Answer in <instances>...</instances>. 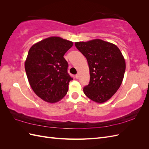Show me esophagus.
Returning a JSON list of instances; mask_svg holds the SVG:
<instances>
[{
	"label": "esophagus",
	"instance_id": "esophagus-1",
	"mask_svg": "<svg viewBox=\"0 0 149 149\" xmlns=\"http://www.w3.org/2000/svg\"><path fill=\"white\" fill-rule=\"evenodd\" d=\"M75 78H76V79H79V75L78 74H76V76H75Z\"/></svg>",
	"mask_w": 149,
	"mask_h": 149
}]
</instances>
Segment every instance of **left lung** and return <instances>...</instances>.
I'll use <instances>...</instances> for the list:
<instances>
[{"label":"left lung","instance_id":"1","mask_svg":"<svg viewBox=\"0 0 149 149\" xmlns=\"http://www.w3.org/2000/svg\"><path fill=\"white\" fill-rule=\"evenodd\" d=\"M76 47L86 58L90 81L83 91L90 100L103 103L111 98L123 82L125 61L116 45L101 39L75 42Z\"/></svg>","mask_w":149,"mask_h":149}]
</instances>
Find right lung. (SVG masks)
I'll use <instances>...</instances> for the list:
<instances>
[{"label":"right lung","mask_w":149,"mask_h":149,"mask_svg":"<svg viewBox=\"0 0 149 149\" xmlns=\"http://www.w3.org/2000/svg\"><path fill=\"white\" fill-rule=\"evenodd\" d=\"M73 45L70 40L50 37L30 48L25 61L26 76L34 93L44 101L57 102L68 91L73 78L68 73L63 56Z\"/></svg>","instance_id":"add662e5"}]
</instances>
